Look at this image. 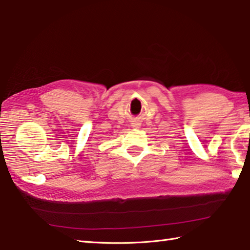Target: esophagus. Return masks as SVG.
Listing matches in <instances>:
<instances>
[{
    "label": "esophagus",
    "mask_w": 250,
    "mask_h": 250,
    "mask_svg": "<svg viewBox=\"0 0 250 250\" xmlns=\"http://www.w3.org/2000/svg\"><path fill=\"white\" fill-rule=\"evenodd\" d=\"M139 125H140L139 121H133L132 124H131V126H132V128H139Z\"/></svg>",
    "instance_id": "1"
}]
</instances>
